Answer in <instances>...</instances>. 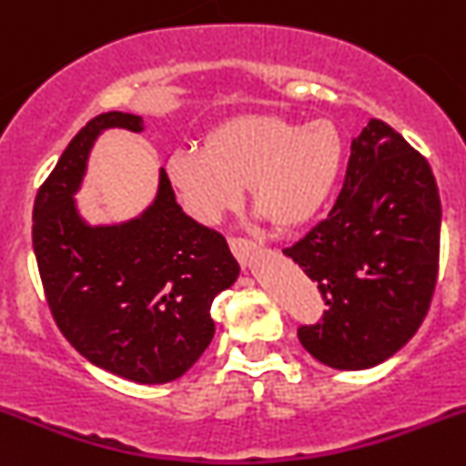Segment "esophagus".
<instances>
[{"label": "esophagus", "instance_id": "1", "mask_svg": "<svg viewBox=\"0 0 466 466\" xmlns=\"http://www.w3.org/2000/svg\"><path fill=\"white\" fill-rule=\"evenodd\" d=\"M229 248H232V253L237 255V259L246 262V259L258 250V243L250 241V238L246 237H229Z\"/></svg>", "mask_w": 466, "mask_h": 466}]
</instances>
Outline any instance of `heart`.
<instances>
[{
	"label": "heart",
	"instance_id": "obj_1",
	"mask_svg": "<svg viewBox=\"0 0 466 466\" xmlns=\"http://www.w3.org/2000/svg\"><path fill=\"white\" fill-rule=\"evenodd\" d=\"M342 165V137L331 121L301 126L278 115H238L218 124L204 149L174 151L167 174L186 207L204 223L218 220L250 188L255 211L280 229L319 213Z\"/></svg>",
	"mask_w": 466,
	"mask_h": 466
}]
</instances>
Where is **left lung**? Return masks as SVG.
Returning a JSON list of instances; mask_svg holds the SVG:
<instances>
[{"label": "left lung", "instance_id": "8db88e82", "mask_svg": "<svg viewBox=\"0 0 466 466\" xmlns=\"http://www.w3.org/2000/svg\"><path fill=\"white\" fill-rule=\"evenodd\" d=\"M441 202L434 174L398 130L370 119L351 140L336 204L282 248L317 282L326 310L299 326L319 363L365 370L419 331L439 273Z\"/></svg>", "mask_w": 466, "mask_h": 466}]
</instances>
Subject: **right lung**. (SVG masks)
Returning a JSON list of instances; mask_svg holds the SVG:
<instances>
[{
    "instance_id": "1",
    "label": "right lung",
    "mask_w": 466,
    "mask_h": 466,
    "mask_svg": "<svg viewBox=\"0 0 466 466\" xmlns=\"http://www.w3.org/2000/svg\"><path fill=\"white\" fill-rule=\"evenodd\" d=\"M140 133L142 119L103 112L86 121L41 184L34 202V253L52 319L103 370L137 384H167L211 342V303L238 276L220 232L186 216L165 169L145 216L89 228L73 193L103 128Z\"/></svg>"
}]
</instances>
